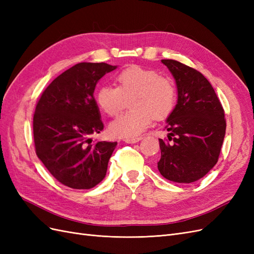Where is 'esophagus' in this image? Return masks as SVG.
Returning a JSON list of instances; mask_svg holds the SVG:
<instances>
[{
    "label": "esophagus",
    "mask_w": 254,
    "mask_h": 254,
    "mask_svg": "<svg viewBox=\"0 0 254 254\" xmlns=\"http://www.w3.org/2000/svg\"><path fill=\"white\" fill-rule=\"evenodd\" d=\"M142 140L141 136H137V137H129V139H125L124 142L128 143V144H133V143H137L139 141Z\"/></svg>",
    "instance_id": "1"
}]
</instances>
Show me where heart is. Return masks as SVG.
<instances>
[{
    "label": "heart",
    "mask_w": 254,
    "mask_h": 254,
    "mask_svg": "<svg viewBox=\"0 0 254 254\" xmlns=\"http://www.w3.org/2000/svg\"><path fill=\"white\" fill-rule=\"evenodd\" d=\"M118 87L104 86L96 102L107 115L115 117L131 98V109L121 114L109 126L114 137H134L149 126L152 118L163 120L175 108L177 92L173 81L151 68L132 65L117 76Z\"/></svg>",
    "instance_id": "obj_1"
}]
</instances>
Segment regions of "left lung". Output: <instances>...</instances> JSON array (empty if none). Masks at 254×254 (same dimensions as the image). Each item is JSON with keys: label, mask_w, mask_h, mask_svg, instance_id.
Returning <instances> with one entry per match:
<instances>
[{"label": "left lung", "mask_w": 254, "mask_h": 254, "mask_svg": "<svg viewBox=\"0 0 254 254\" xmlns=\"http://www.w3.org/2000/svg\"><path fill=\"white\" fill-rule=\"evenodd\" d=\"M161 61L176 80L178 101L166 120L167 140L159 139L158 170L167 180L195 182L217 163L226 134L225 111L200 72L173 59Z\"/></svg>", "instance_id": "1"}]
</instances>
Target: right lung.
Masks as SVG:
<instances>
[{"label": "right lung", "instance_id": "obj_1", "mask_svg": "<svg viewBox=\"0 0 254 254\" xmlns=\"http://www.w3.org/2000/svg\"><path fill=\"white\" fill-rule=\"evenodd\" d=\"M115 68L105 63L75 64L54 79L37 103L36 153L64 186L89 190L105 178L118 143L92 144L91 136L104 129L93 93L97 81Z\"/></svg>", "mask_w": 254, "mask_h": 254}]
</instances>
